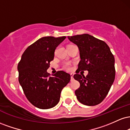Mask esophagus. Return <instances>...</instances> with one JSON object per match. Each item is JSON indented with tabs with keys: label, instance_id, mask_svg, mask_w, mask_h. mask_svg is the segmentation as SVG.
Wrapping results in <instances>:
<instances>
[{
	"label": "esophagus",
	"instance_id": "obj_1",
	"mask_svg": "<svg viewBox=\"0 0 130 130\" xmlns=\"http://www.w3.org/2000/svg\"><path fill=\"white\" fill-rule=\"evenodd\" d=\"M70 77H71V80H73V74H70Z\"/></svg>",
	"mask_w": 130,
	"mask_h": 130
}]
</instances>
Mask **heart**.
Masks as SVG:
<instances>
[{"label":"heart","instance_id":"obj_1","mask_svg":"<svg viewBox=\"0 0 130 130\" xmlns=\"http://www.w3.org/2000/svg\"><path fill=\"white\" fill-rule=\"evenodd\" d=\"M63 69L67 71H71L72 70V66L70 63H66L63 65Z\"/></svg>","mask_w":130,"mask_h":130}]
</instances>
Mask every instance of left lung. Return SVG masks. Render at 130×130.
Listing matches in <instances>:
<instances>
[{"instance_id": "1", "label": "left lung", "mask_w": 130, "mask_h": 130, "mask_svg": "<svg viewBox=\"0 0 130 130\" xmlns=\"http://www.w3.org/2000/svg\"><path fill=\"white\" fill-rule=\"evenodd\" d=\"M78 46L80 60L74 74L80 87L75 91L78 101L87 106H95L103 101L115 79L114 57L104 41L85 34L68 37ZM87 70L85 77L80 71Z\"/></svg>"}]
</instances>
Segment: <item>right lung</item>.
Listing matches in <instances>:
<instances>
[{
  "mask_svg": "<svg viewBox=\"0 0 130 130\" xmlns=\"http://www.w3.org/2000/svg\"><path fill=\"white\" fill-rule=\"evenodd\" d=\"M66 37H44L30 45L22 54L18 65V79L26 98L42 109L54 107L60 93L70 80V74L59 71L50 76L47 70L53 60L56 47Z\"/></svg>",
  "mask_w": 130,
  "mask_h": 130,
  "instance_id": "right-lung-1",
  "label": "right lung"
}]
</instances>
